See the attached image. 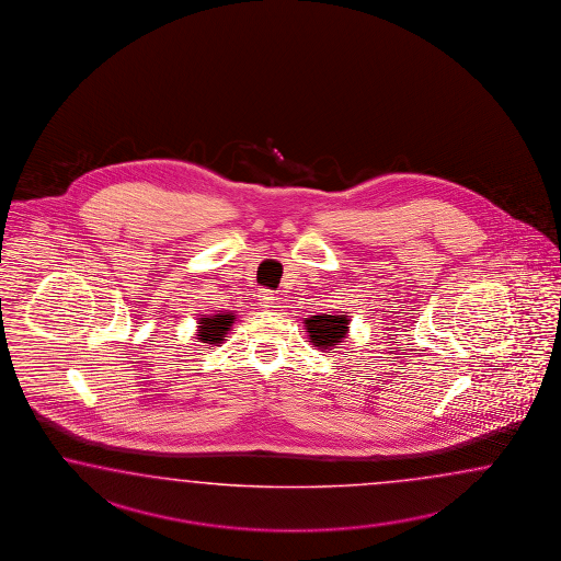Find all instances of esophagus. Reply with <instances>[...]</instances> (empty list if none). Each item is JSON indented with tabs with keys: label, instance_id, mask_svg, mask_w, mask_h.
Returning <instances> with one entry per match:
<instances>
[{
	"label": "esophagus",
	"instance_id": "obj_1",
	"mask_svg": "<svg viewBox=\"0 0 561 561\" xmlns=\"http://www.w3.org/2000/svg\"><path fill=\"white\" fill-rule=\"evenodd\" d=\"M259 300H261V306H263V308H273V304H275L277 298L273 296L270 289H263V291H261V296H259Z\"/></svg>",
	"mask_w": 561,
	"mask_h": 561
}]
</instances>
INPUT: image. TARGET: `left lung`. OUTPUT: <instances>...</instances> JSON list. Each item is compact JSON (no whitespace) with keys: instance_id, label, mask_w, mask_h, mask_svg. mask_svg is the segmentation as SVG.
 Listing matches in <instances>:
<instances>
[{"instance_id":"8db88e82","label":"left lung","mask_w":561,"mask_h":561,"mask_svg":"<svg viewBox=\"0 0 561 561\" xmlns=\"http://www.w3.org/2000/svg\"><path fill=\"white\" fill-rule=\"evenodd\" d=\"M348 320L345 314H319V317H310L304 320L306 333L310 336V343L314 347L331 348L339 343H343V339L347 336Z\"/></svg>"}]
</instances>
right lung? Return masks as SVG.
Segmentation results:
<instances>
[{"label": "right lung", "mask_w": 561, "mask_h": 561, "mask_svg": "<svg viewBox=\"0 0 561 561\" xmlns=\"http://www.w3.org/2000/svg\"><path fill=\"white\" fill-rule=\"evenodd\" d=\"M234 322V317L230 312H222V314H214V317H204V319L197 320V339L202 343H208V345H220L225 341L230 327Z\"/></svg>", "instance_id": "add662e5"}]
</instances>
